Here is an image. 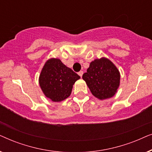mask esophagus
<instances>
[{"instance_id":"34e87169","label":"esophagus","mask_w":152,"mask_h":152,"mask_svg":"<svg viewBox=\"0 0 152 152\" xmlns=\"http://www.w3.org/2000/svg\"><path fill=\"white\" fill-rule=\"evenodd\" d=\"M83 73H84V72H83L82 70H81V71H80V72H78V75L81 77H82V75H83Z\"/></svg>"}]
</instances>
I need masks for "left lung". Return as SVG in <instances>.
<instances>
[{
  "instance_id": "1",
  "label": "left lung",
  "mask_w": 152,
  "mask_h": 152,
  "mask_svg": "<svg viewBox=\"0 0 152 152\" xmlns=\"http://www.w3.org/2000/svg\"><path fill=\"white\" fill-rule=\"evenodd\" d=\"M82 78L91 93L99 99L113 97L120 86L119 70L105 57L95 59L91 62Z\"/></svg>"
}]
</instances>
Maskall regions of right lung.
Returning a JSON list of instances; mask_svg holds the SVG:
<instances>
[{"label": "right lung", "instance_id": "1", "mask_svg": "<svg viewBox=\"0 0 152 152\" xmlns=\"http://www.w3.org/2000/svg\"><path fill=\"white\" fill-rule=\"evenodd\" d=\"M80 77L59 59L52 58L45 62L39 76V85L47 97L61 102L71 94L72 86Z\"/></svg>", "mask_w": 152, "mask_h": 152}]
</instances>
